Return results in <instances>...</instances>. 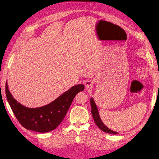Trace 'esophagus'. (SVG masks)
<instances>
[{
  "mask_svg": "<svg viewBox=\"0 0 159 159\" xmlns=\"http://www.w3.org/2000/svg\"><path fill=\"white\" fill-rule=\"evenodd\" d=\"M93 83L91 80H87L85 82V88L86 89H92Z\"/></svg>",
  "mask_w": 159,
  "mask_h": 159,
  "instance_id": "1",
  "label": "esophagus"
}]
</instances>
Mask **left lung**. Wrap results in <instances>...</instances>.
<instances>
[{
	"mask_svg": "<svg viewBox=\"0 0 159 159\" xmlns=\"http://www.w3.org/2000/svg\"><path fill=\"white\" fill-rule=\"evenodd\" d=\"M90 105L92 107V111L91 113L92 115V116L93 118V120H94V122L96 123V125L98 126V127L99 128H100L102 131H103L104 132L106 133H109V134H117L118 133L110 130L109 128H108V127H107L105 126V125H104V123L102 122L100 116H99V111L98 109V107L96 106V104L93 100V99L92 98H90Z\"/></svg>",
	"mask_w": 159,
	"mask_h": 159,
	"instance_id": "8db88e82",
	"label": "left lung"
}]
</instances>
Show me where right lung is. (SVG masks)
<instances>
[{
	"mask_svg": "<svg viewBox=\"0 0 159 159\" xmlns=\"http://www.w3.org/2000/svg\"><path fill=\"white\" fill-rule=\"evenodd\" d=\"M84 89L83 84H76L44 106L29 108L17 102L6 84V95L16 119L27 130L40 133L56 129L63 121L74 98Z\"/></svg>",
	"mask_w": 159,
	"mask_h": 159,
	"instance_id": "add662e5",
	"label": "right lung"
}]
</instances>
